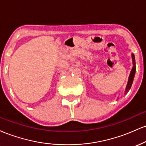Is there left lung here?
Listing matches in <instances>:
<instances>
[{"label": "left lung", "mask_w": 146, "mask_h": 146, "mask_svg": "<svg viewBox=\"0 0 146 146\" xmlns=\"http://www.w3.org/2000/svg\"><path fill=\"white\" fill-rule=\"evenodd\" d=\"M132 63H133V66H132L131 72H130V76H129L128 82V84H127V86H126V91H125V93H127V92H128V90L130 89V88H131L132 82H133L134 78H135V72H136V66H135V56H134V54H132Z\"/></svg>", "instance_id": "8db88e82"}]
</instances>
